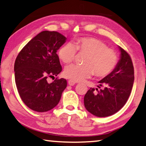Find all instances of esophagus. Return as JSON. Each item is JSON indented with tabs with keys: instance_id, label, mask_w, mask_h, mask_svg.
<instances>
[{
	"instance_id": "1",
	"label": "esophagus",
	"mask_w": 146,
	"mask_h": 146,
	"mask_svg": "<svg viewBox=\"0 0 146 146\" xmlns=\"http://www.w3.org/2000/svg\"><path fill=\"white\" fill-rule=\"evenodd\" d=\"M68 84H69V85H70V86H73V85L75 84V82H74L71 80H68Z\"/></svg>"
}]
</instances>
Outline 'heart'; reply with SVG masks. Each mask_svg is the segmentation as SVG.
Masks as SVG:
<instances>
[{
  "mask_svg": "<svg viewBox=\"0 0 146 146\" xmlns=\"http://www.w3.org/2000/svg\"><path fill=\"white\" fill-rule=\"evenodd\" d=\"M86 54L82 66L71 64L64 69L65 77L74 82L82 81L93 75L102 78L112 73L117 63V56L103 41L94 38H80L73 44L68 43L59 48L58 55L65 64L75 59L76 52Z\"/></svg>",
  "mask_w": 146,
  "mask_h": 146,
  "instance_id": "obj_1",
  "label": "heart"
}]
</instances>
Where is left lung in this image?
Instances as JSON below:
<instances>
[{"label":"left lung","mask_w":146,"mask_h":146,"mask_svg":"<svg viewBox=\"0 0 146 146\" xmlns=\"http://www.w3.org/2000/svg\"><path fill=\"white\" fill-rule=\"evenodd\" d=\"M118 47L120 59L114 70L99 81V89L90 88L84 96L85 108L96 116L106 117L118 112L131 92L135 79L133 62L128 53Z\"/></svg>","instance_id":"8db88e82"}]
</instances>
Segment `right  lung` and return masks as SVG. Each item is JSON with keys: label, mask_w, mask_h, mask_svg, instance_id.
Masks as SVG:
<instances>
[{"label": "right lung", "mask_w": 146, "mask_h": 146, "mask_svg": "<svg viewBox=\"0 0 146 146\" xmlns=\"http://www.w3.org/2000/svg\"><path fill=\"white\" fill-rule=\"evenodd\" d=\"M66 38L55 31H43L28 43L16 58L14 64L16 86L28 107L39 112L54 108L67 86L66 79L54 78L62 71L57 50Z\"/></svg>", "instance_id": "right-lung-1"}]
</instances>
